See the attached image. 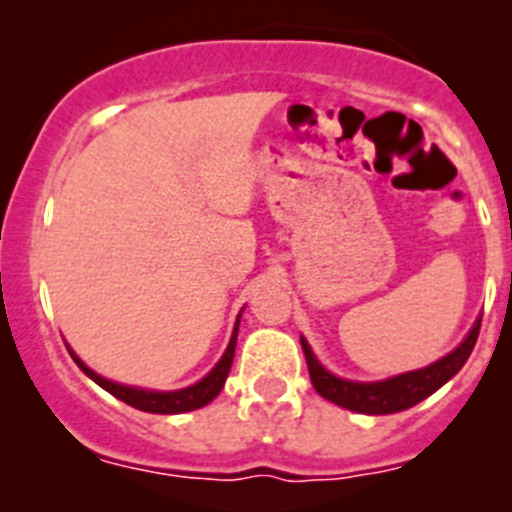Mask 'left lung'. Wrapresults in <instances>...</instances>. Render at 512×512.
<instances>
[{
  "label": "left lung",
  "instance_id": "1",
  "mask_svg": "<svg viewBox=\"0 0 512 512\" xmlns=\"http://www.w3.org/2000/svg\"><path fill=\"white\" fill-rule=\"evenodd\" d=\"M480 317L475 320L472 330L467 332L462 342L452 353H447L444 358L434 360L431 365L419 370H409V373H398L391 378H383V381H348V378H340V375L330 373L320 360L314 358L312 348L304 337L302 350L304 358H307L309 378H312L314 391L320 393L327 401L337 403L342 409H350L355 414H368V416H381V414H396V411H406L411 406H416L419 401L429 398L431 393L439 391L447 381H452L454 375L462 370V365L470 358L472 348H475L477 335H480Z\"/></svg>",
  "mask_w": 512,
  "mask_h": 512
}]
</instances>
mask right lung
I'll return each mask as SVG.
<instances>
[{"instance_id":"add662e5","label":"right lung","mask_w":512,"mask_h":512,"mask_svg":"<svg viewBox=\"0 0 512 512\" xmlns=\"http://www.w3.org/2000/svg\"><path fill=\"white\" fill-rule=\"evenodd\" d=\"M238 325H241V314L236 317L231 342H228L225 353L220 355V360L215 363V368L210 370L205 378H200L198 383H192V386H187V388H177V391H152V388L124 386V383L109 381V378H103V375H98L96 370L88 368V365L73 353V348H70V345H65V348H68L70 358L75 360V365H78V368H81L93 383H98L103 391H109L111 396H116L119 401L129 403V406H134V409H139V411H149V414H185V411H195V409H203V406H208V403L213 401L220 391H223L225 378H228V373H231L233 355H236Z\"/></svg>"}]
</instances>
